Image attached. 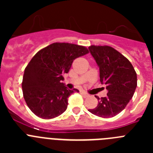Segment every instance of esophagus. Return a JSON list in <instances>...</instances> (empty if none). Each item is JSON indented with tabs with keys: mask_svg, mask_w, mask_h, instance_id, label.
Instances as JSON below:
<instances>
[{
	"mask_svg": "<svg viewBox=\"0 0 153 153\" xmlns=\"http://www.w3.org/2000/svg\"><path fill=\"white\" fill-rule=\"evenodd\" d=\"M81 94H82V95L83 96V97H85V98H86V97H88L89 96V94L87 93H86V92H84V91H83V92H81Z\"/></svg>",
	"mask_w": 153,
	"mask_h": 153,
	"instance_id": "obj_1",
	"label": "esophagus"
}]
</instances>
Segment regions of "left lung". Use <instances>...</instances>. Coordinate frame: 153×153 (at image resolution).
Listing matches in <instances>:
<instances>
[{"mask_svg": "<svg viewBox=\"0 0 153 153\" xmlns=\"http://www.w3.org/2000/svg\"><path fill=\"white\" fill-rule=\"evenodd\" d=\"M89 51L100 68V80L106 85L108 93L106 97H97V107L88 110L102 118L113 117L133 97L137 86L136 73L129 60L113 47L92 45Z\"/></svg>", "mask_w": 153, "mask_h": 153, "instance_id": "left-lung-1", "label": "left lung"}]
</instances>
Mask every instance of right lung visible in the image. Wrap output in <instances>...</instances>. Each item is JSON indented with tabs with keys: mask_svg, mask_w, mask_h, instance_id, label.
Masks as SVG:
<instances>
[{
	"mask_svg": "<svg viewBox=\"0 0 153 153\" xmlns=\"http://www.w3.org/2000/svg\"><path fill=\"white\" fill-rule=\"evenodd\" d=\"M83 46L54 43L36 53L24 70L22 89L27 105L36 116L53 119L66 111L69 90L63 81L76 58L88 53Z\"/></svg>",
	"mask_w": 153,
	"mask_h": 153,
	"instance_id": "add662e5",
	"label": "right lung"
}]
</instances>
